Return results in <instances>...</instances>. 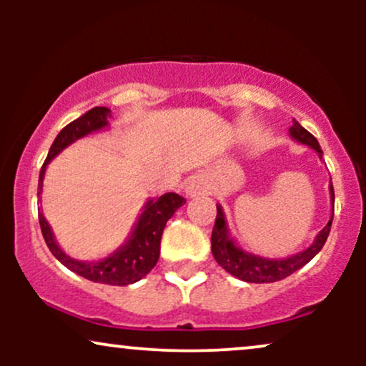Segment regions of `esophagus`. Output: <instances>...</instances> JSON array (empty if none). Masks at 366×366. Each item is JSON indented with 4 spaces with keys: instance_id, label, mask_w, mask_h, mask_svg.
Instances as JSON below:
<instances>
[{
    "instance_id": "34e87169",
    "label": "esophagus",
    "mask_w": 366,
    "mask_h": 366,
    "mask_svg": "<svg viewBox=\"0 0 366 366\" xmlns=\"http://www.w3.org/2000/svg\"><path fill=\"white\" fill-rule=\"evenodd\" d=\"M208 189V184L207 180H204L203 175H194V177H191L187 180L186 184V194L194 197V196H199V194H204Z\"/></svg>"
}]
</instances>
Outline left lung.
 Instances as JSON below:
<instances>
[{
  "instance_id": "left-lung-1",
  "label": "left lung",
  "mask_w": 366,
  "mask_h": 366,
  "mask_svg": "<svg viewBox=\"0 0 366 366\" xmlns=\"http://www.w3.org/2000/svg\"><path fill=\"white\" fill-rule=\"evenodd\" d=\"M289 136H291L294 141L301 142V144L310 146V148L317 151L318 157L322 158L323 151L320 148V144H318L317 137H313L297 120H292V127L289 129ZM329 191L332 201V217L329 224L318 232V236L315 237L312 246L306 247L301 253L282 259L263 258V256L247 253V251L241 249V247L236 244V241L230 237L224 209H222L220 204H217V220L212 232V253L215 256L217 263L220 264L224 270L229 272L230 275L237 277V279L244 280V282L254 284L277 282V280H282L285 277L294 274L296 270H300L301 267H305L306 263L312 262L315 256L318 254V251L322 249L327 237H329L332 218H334V187H332V184L329 186Z\"/></svg>"
}]
</instances>
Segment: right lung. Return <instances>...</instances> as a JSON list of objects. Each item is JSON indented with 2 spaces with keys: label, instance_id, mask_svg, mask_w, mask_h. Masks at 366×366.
Segmentation results:
<instances>
[{
  "label": "right lung",
  "instance_id": "obj_1",
  "mask_svg": "<svg viewBox=\"0 0 366 366\" xmlns=\"http://www.w3.org/2000/svg\"><path fill=\"white\" fill-rule=\"evenodd\" d=\"M110 117V108L96 107L87 113H84L82 117H79L77 120L70 122L66 127L60 130V134H58L56 139L53 141L51 148H49L43 169H41L37 196H41V191H43L44 172L48 163L58 153H61L66 146L72 144V142L87 136V134L108 127V124H110L108 119ZM184 203H186V199L182 196L175 194V192H167V194L149 199L144 204V209H142L139 218H137L127 242L120 246L117 251H113L112 254H108L107 258L99 259V262H79V259H74L69 254H65V251H61V247L54 241L51 227H49L44 215L41 213V208L39 225L49 251L69 270L75 272V274L84 277V279L92 280V282L108 285H129L141 280L142 277H146L153 270L159 258V241H162L163 229H165L169 218H172V215Z\"/></svg>",
  "mask_w": 366,
  "mask_h": 366
}]
</instances>
